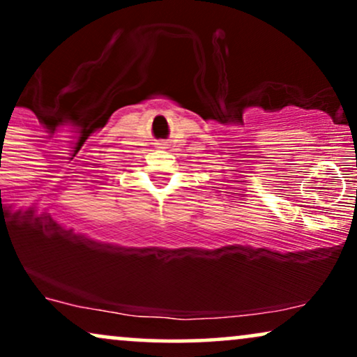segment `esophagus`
Masks as SVG:
<instances>
[{"label": "esophagus", "instance_id": "esophagus-1", "mask_svg": "<svg viewBox=\"0 0 357 357\" xmlns=\"http://www.w3.org/2000/svg\"><path fill=\"white\" fill-rule=\"evenodd\" d=\"M166 144H162V142H158V147H165Z\"/></svg>", "mask_w": 357, "mask_h": 357}]
</instances>
